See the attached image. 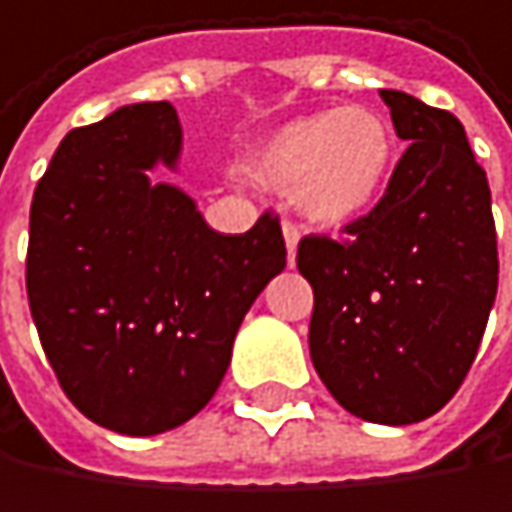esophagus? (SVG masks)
I'll list each match as a JSON object with an SVG mask.
<instances>
[{
  "label": "esophagus",
  "instance_id": "1",
  "mask_svg": "<svg viewBox=\"0 0 512 512\" xmlns=\"http://www.w3.org/2000/svg\"><path fill=\"white\" fill-rule=\"evenodd\" d=\"M283 238H286V250H289V265H295V253H298V241H301V229L295 223H283Z\"/></svg>",
  "mask_w": 512,
  "mask_h": 512
}]
</instances>
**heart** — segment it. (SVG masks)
<instances>
[{
  "instance_id": "obj_1",
  "label": "heart",
  "mask_w": 512,
  "mask_h": 512,
  "mask_svg": "<svg viewBox=\"0 0 512 512\" xmlns=\"http://www.w3.org/2000/svg\"><path fill=\"white\" fill-rule=\"evenodd\" d=\"M396 139L382 113L343 107L298 116L268 133L250 154L256 184L292 193L319 226H349L370 214L390 181Z\"/></svg>"
}]
</instances>
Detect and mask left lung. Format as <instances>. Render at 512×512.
Instances as JSON below:
<instances>
[{
    "instance_id": "left-lung-1",
    "label": "left lung",
    "mask_w": 512,
    "mask_h": 512,
    "mask_svg": "<svg viewBox=\"0 0 512 512\" xmlns=\"http://www.w3.org/2000/svg\"><path fill=\"white\" fill-rule=\"evenodd\" d=\"M379 95L408 148L346 241L298 244V271L313 286L310 358L331 396L361 420L408 426L447 405L474 364L498 241L462 122L396 89Z\"/></svg>"
}]
</instances>
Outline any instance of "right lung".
<instances>
[{
  "label": "right lung",
  "mask_w": 512,
  "mask_h": 512,
  "mask_svg": "<svg viewBox=\"0 0 512 512\" xmlns=\"http://www.w3.org/2000/svg\"><path fill=\"white\" fill-rule=\"evenodd\" d=\"M169 101L71 130L35 187L26 292L47 361L98 426L157 435L208 405L235 334L286 268L280 220L214 232L181 187Z\"/></svg>",
  "instance_id": "1"
}]
</instances>
